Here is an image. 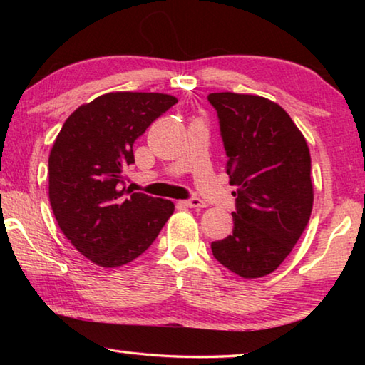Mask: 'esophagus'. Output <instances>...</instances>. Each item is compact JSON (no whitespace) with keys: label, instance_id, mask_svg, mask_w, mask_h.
Masks as SVG:
<instances>
[{"label":"esophagus","instance_id":"1","mask_svg":"<svg viewBox=\"0 0 365 365\" xmlns=\"http://www.w3.org/2000/svg\"><path fill=\"white\" fill-rule=\"evenodd\" d=\"M183 205L187 207H206V202L196 196L190 197V200H187V201H183Z\"/></svg>","mask_w":365,"mask_h":365}]
</instances>
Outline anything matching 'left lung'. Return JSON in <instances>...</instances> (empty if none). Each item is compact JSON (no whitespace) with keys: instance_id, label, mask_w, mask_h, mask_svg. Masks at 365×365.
Returning <instances> with one entry per match:
<instances>
[{"instance_id":"8db88e82","label":"left lung","mask_w":365,"mask_h":365,"mask_svg":"<svg viewBox=\"0 0 365 365\" xmlns=\"http://www.w3.org/2000/svg\"><path fill=\"white\" fill-rule=\"evenodd\" d=\"M207 100L237 187L233 232L212 242V255L233 274L259 279L285 261L311 217V154L292 117L267 98L224 91Z\"/></svg>"}]
</instances>
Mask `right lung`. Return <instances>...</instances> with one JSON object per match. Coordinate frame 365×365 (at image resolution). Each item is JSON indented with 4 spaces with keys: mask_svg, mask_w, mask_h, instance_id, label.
I'll use <instances>...</instances> for the list:
<instances>
[{
    "mask_svg": "<svg viewBox=\"0 0 365 365\" xmlns=\"http://www.w3.org/2000/svg\"><path fill=\"white\" fill-rule=\"evenodd\" d=\"M177 103L164 93L115 91L67 117L48 159L49 202L66 238L100 267L132 262L174 214V202L122 187L133 143Z\"/></svg>",
    "mask_w": 365,
    "mask_h": 365,
    "instance_id": "add662e5",
    "label": "right lung"
}]
</instances>
